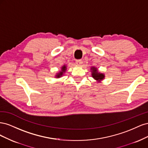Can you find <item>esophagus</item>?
<instances>
[{
	"mask_svg": "<svg viewBox=\"0 0 148 148\" xmlns=\"http://www.w3.org/2000/svg\"><path fill=\"white\" fill-rule=\"evenodd\" d=\"M82 61L81 60H76V64H77L78 65H80L82 64Z\"/></svg>",
	"mask_w": 148,
	"mask_h": 148,
	"instance_id": "obj_1",
	"label": "esophagus"
}]
</instances>
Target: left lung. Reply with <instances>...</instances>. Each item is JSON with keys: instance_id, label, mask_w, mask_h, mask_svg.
Here are the masks:
<instances>
[{"instance_id": "1", "label": "left lung", "mask_w": 148, "mask_h": 148, "mask_svg": "<svg viewBox=\"0 0 148 148\" xmlns=\"http://www.w3.org/2000/svg\"><path fill=\"white\" fill-rule=\"evenodd\" d=\"M91 70H92V77L95 79L102 80L104 78V75L102 73H98V71L95 67H92Z\"/></svg>"}]
</instances>
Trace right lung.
I'll list each match as a JSON object with an SVG mask.
<instances>
[{"label":"right lung","instance_id":"1","mask_svg":"<svg viewBox=\"0 0 148 148\" xmlns=\"http://www.w3.org/2000/svg\"><path fill=\"white\" fill-rule=\"evenodd\" d=\"M65 70H66V66L64 65V66L62 67V71H60V73H58V74L56 75V77H57V78H60V77H61L63 75V73H64V72H65Z\"/></svg>","mask_w":148,"mask_h":148}]
</instances>
